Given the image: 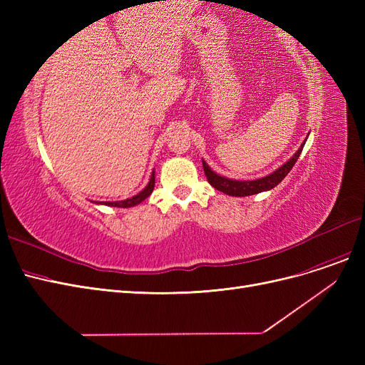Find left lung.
Here are the masks:
<instances>
[{"mask_svg": "<svg viewBox=\"0 0 365 365\" xmlns=\"http://www.w3.org/2000/svg\"><path fill=\"white\" fill-rule=\"evenodd\" d=\"M307 138H304L303 145L298 148V150L294 153V155L286 161L282 168H279L277 170H274L272 173L262 176V178L257 180H231V178H225L222 175H217L215 170L210 169V165L202 160V168L205 172V176L208 182L212 184L216 190L222 192L228 196H251V195H257L260 192H268L271 189H274L275 185L280 184L282 180H284V176L291 172V169L294 168V164L297 163L298 157L303 150V146Z\"/></svg>", "mask_w": 365, "mask_h": 365, "instance_id": "obj_1", "label": "left lung"}]
</instances>
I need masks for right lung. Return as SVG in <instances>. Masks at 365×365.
<instances>
[{
  "mask_svg": "<svg viewBox=\"0 0 365 365\" xmlns=\"http://www.w3.org/2000/svg\"><path fill=\"white\" fill-rule=\"evenodd\" d=\"M153 187H155V172L152 170V175H150V180L148 182V185L143 189L140 193H137L135 196L132 197H128V200H123V201H111V202H96V204H103V205H109V207H118V208H129V207H134V205H138L141 204L143 201L146 200V197L150 196V193L153 192Z\"/></svg>",
  "mask_w": 365,
  "mask_h": 365,
  "instance_id": "obj_1",
  "label": "right lung"
}]
</instances>
